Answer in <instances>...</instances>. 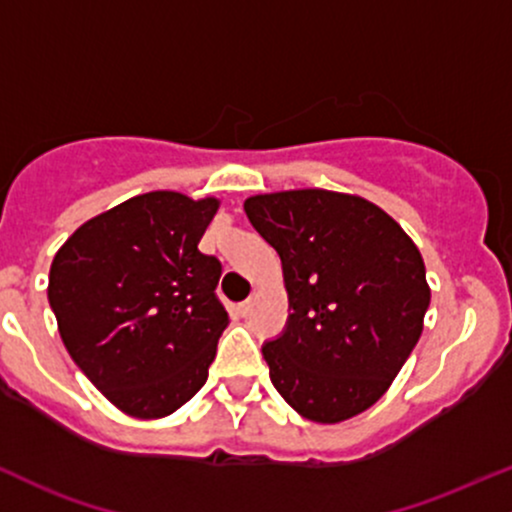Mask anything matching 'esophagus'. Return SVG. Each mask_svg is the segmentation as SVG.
<instances>
[{
	"instance_id": "1",
	"label": "esophagus",
	"mask_w": 512,
	"mask_h": 512,
	"mask_svg": "<svg viewBox=\"0 0 512 512\" xmlns=\"http://www.w3.org/2000/svg\"><path fill=\"white\" fill-rule=\"evenodd\" d=\"M252 306H255V301H252V299H247V301H243V303H240V306H238L240 316H243V318H247V316H250V313H252Z\"/></svg>"
}]
</instances>
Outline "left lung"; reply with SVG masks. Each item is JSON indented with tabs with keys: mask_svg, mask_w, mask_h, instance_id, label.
Listing matches in <instances>:
<instances>
[{
	"mask_svg": "<svg viewBox=\"0 0 512 512\" xmlns=\"http://www.w3.org/2000/svg\"><path fill=\"white\" fill-rule=\"evenodd\" d=\"M245 213L277 250L289 294L286 328L262 345L274 389L313 423L367 411L423 333L430 286L420 250L362 196L257 194Z\"/></svg>",
	"mask_w": 512,
	"mask_h": 512,
	"instance_id": "1",
	"label": "left lung"
}]
</instances>
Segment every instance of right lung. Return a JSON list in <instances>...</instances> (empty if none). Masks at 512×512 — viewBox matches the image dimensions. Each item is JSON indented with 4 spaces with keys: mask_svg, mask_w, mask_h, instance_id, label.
Here are the masks:
<instances>
[{
    "mask_svg": "<svg viewBox=\"0 0 512 512\" xmlns=\"http://www.w3.org/2000/svg\"><path fill=\"white\" fill-rule=\"evenodd\" d=\"M218 199L148 192L99 213L53 257L60 338L97 389L133 418H165L209 379L228 325L221 262L199 250Z\"/></svg>",
    "mask_w": 512,
    "mask_h": 512,
    "instance_id": "1",
    "label": "right lung"
}]
</instances>
